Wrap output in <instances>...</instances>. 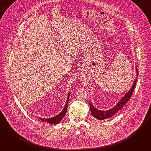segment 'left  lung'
Segmentation results:
<instances>
[{"label": "left lung", "mask_w": 151, "mask_h": 151, "mask_svg": "<svg viewBox=\"0 0 151 151\" xmlns=\"http://www.w3.org/2000/svg\"><path fill=\"white\" fill-rule=\"evenodd\" d=\"M136 73H137L136 78L133 82V84L132 85V87H131L130 90H129L123 96V97L121 98V99H120V100L116 103V104L114 107H112V109H110L107 110V111H101V110H99V109H97V108H96V107L93 106V104H92L91 101H90L91 114L94 118H96V119H97L99 120H103V119H107V118H109L112 117L115 114H116V113H117L124 106V104L129 100V99H130V97L133 93L134 89L135 86H136V81H137V78L139 75V73H138L139 72L137 70V68H136Z\"/></svg>", "instance_id": "1"}]
</instances>
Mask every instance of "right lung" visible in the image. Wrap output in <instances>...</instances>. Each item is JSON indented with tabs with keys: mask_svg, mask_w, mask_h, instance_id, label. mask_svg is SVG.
<instances>
[{
	"mask_svg": "<svg viewBox=\"0 0 151 151\" xmlns=\"http://www.w3.org/2000/svg\"><path fill=\"white\" fill-rule=\"evenodd\" d=\"M70 95V93H69L68 94V98H67V100H66V105L64 107V109H63V111L57 116L51 118H48V119H45V118H39L43 122H47L50 124H58L61 119L64 117L65 116L66 112H67V109H68V102H69V96Z\"/></svg>",
	"mask_w": 151,
	"mask_h": 151,
	"instance_id": "1",
	"label": "right lung"
}]
</instances>
